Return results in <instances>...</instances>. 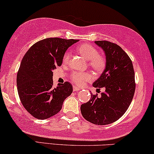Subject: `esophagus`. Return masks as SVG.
Instances as JSON below:
<instances>
[{
    "label": "esophagus",
    "instance_id": "esophagus-1",
    "mask_svg": "<svg viewBox=\"0 0 154 154\" xmlns=\"http://www.w3.org/2000/svg\"><path fill=\"white\" fill-rule=\"evenodd\" d=\"M80 88H79V87H76V86H73V90L75 91H79V90H80Z\"/></svg>",
    "mask_w": 154,
    "mask_h": 154
}]
</instances>
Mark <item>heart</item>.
<instances>
[{
	"instance_id": "b5f03b06",
	"label": "heart",
	"mask_w": 154,
	"mask_h": 154,
	"mask_svg": "<svg viewBox=\"0 0 154 154\" xmlns=\"http://www.w3.org/2000/svg\"><path fill=\"white\" fill-rule=\"evenodd\" d=\"M77 50L85 59L89 60V65L92 67L94 70L100 71L103 69L104 66V59L99 54V52L96 48L90 45L85 44L79 47ZM69 56H70V53L69 52H65L63 57L64 63H67L69 60ZM91 79V75L89 72H74L71 75L72 81L78 86H82Z\"/></svg>"
}]
</instances>
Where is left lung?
<instances>
[{
	"mask_svg": "<svg viewBox=\"0 0 154 154\" xmlns=\"http://www.w3.org/2000/svg\"><path fill=\"white\" fill-rule=\"evenodd\" d=\"M94 42L104 52L106 65L93 87H104L105 91L100 97L91 93L89 102L81 105V113L91 123L106 125L122 117L129 108L135 91V76L131 60L121 47L106 40Z\"/></svg>",
	"mask_w": 154,
	"mask_h": 154,
	"instance_id": "1",
	"label": "left lung"
}]
</instances>
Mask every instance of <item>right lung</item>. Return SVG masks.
Listing matches in <instances>:
<instances>
[{
    "mask_svg": "<svg viewBox=\"0 0 154 154\" xmlns=\"http://www.w3.org/2000/svg\"><path fill=\"white\" fill-rule=\"evenodd\" d=\"M78 40L46 38L28 50L17 74V89L25 109L38 119H46L61 110L63 102L72 92L69 82L53 87V70L61 66L67 50Z\"/></svg>",
    "mask_w": 154,
    "mask_h": 154,
    "instance_id": "right-lung-1",
    "label": "right lung"
}]
</instances>
